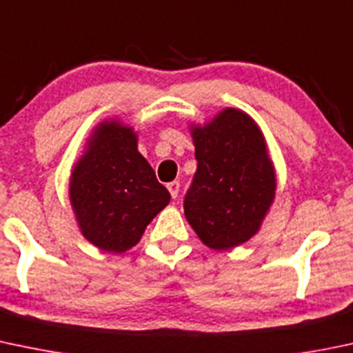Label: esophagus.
Returning <instances> with one entry per match:
<instances>
[{"instance_id":"34e87169","label":"esophagus","mask_w":353,"mask_h":353,"mask_svg":"<svg viewBox=\"0 0 353 353\" xmlns=\"http://www.w3.org/2000/svg\"><path fill=\"white\" fill-rule=\"evenodd\" d=\"M167 189H169L170 196L176 199L177 194H179V183H176V181H174V183H169V184H167Z\"/></svg>"}]
</instances>
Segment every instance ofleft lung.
<instances>
[{"mask_svg": "<svg viewBox=\"0 0 353 353\" xmlns=\"http://www.w3.org/2000/svg\"><path fill=\"white\" fill-rule=\"evenodd\" d=\"M198 170L184 214L206 247L221 252L257 235L276 199V167L257 121L223 108L205 123H189Z\"/></svg>", "mask_w": 353, "mask_h": 353, "instance_id": "left-lung-1", "label": "left lung"}]
</instances>
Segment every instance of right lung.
I'll use <instances>...</instances> for the list:
<instances>
[{
    "label": "right lung",
    "mask_w": 353,
    "mask_h": 353,
    "mask_svg": "<svg viewBox=\"0 0 353 353\" xmlns=\"http://www.w3.org/2000/svg\"><path fill=\"white\" fill-rule=\"evenodd\" d=\"M69 201L89 243L123 254L140 242L170 194L139 152V133L110 118L91 130L70 170Z\"/></svg>",
    "instance_id": "1"
}]
</instances>
